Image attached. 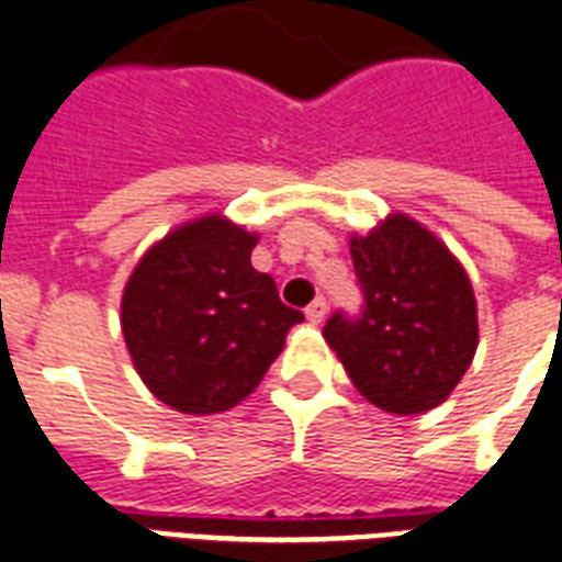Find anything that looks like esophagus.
Here are the masks:
<instances>
[{
    "mask_svg": "<svg viewBox=\"0 0 562 562\" xmlns=\"http://www.w3.org/2000/svg\"><path fill=\"white\" fill-rule=\"evenodd\" d=\"M306 318H310L312 324H321V321L327 318V300L324 297L312 300L310 306H306Z\"/></svg>",
    "mask_w": 562,
    "mask_h": 562,
    "instance_id": "esophagus-1",
    "label": "esophagus"
}]
</instances>
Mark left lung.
<instances>
[{
    "instance_id": "8db88e82",
    "label": "left lung",
    "mask_w": 562,
    "mask_h": 562,
    "mask_svg": "<svg viewBox=\"0 0 562 562\" xmlns=\"http://www.w3.org/2000/svg\"><path fill=\"white\" fill-rule=\"evenodd\" d=\"M366 306L324 327L357 392L392 415L448 401L477 350V300L460 259L409 214L350 235Z\"/></svg>"
}]
</instances>
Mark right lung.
I'll use <instances>...</instances> for the list:
<instances>
[{
	"mask_svg": "<svg viewBox=\"0 0 562 562\" xmlns=\"http://www.w3.org/2000/svg\"><path fill=\"white\" fill-rule=\"evenodd\" d=\"M259 235L203 214L149 247L120 300L132 366L149 392L186 415L241 404L303 321L277 282L250 265Z\"/></svg>",
	"mask_w": 562,
	"mask_h": 562,
	"instance_id": "obj_1",
	"label": "right lung"
}]
</instances>
